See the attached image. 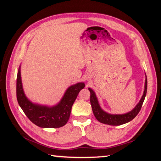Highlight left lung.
<instances>
[{
	"mask_svg": "<svg viewBox=\"0 0 161 161\" xmlns=\"http://www.w3.org/2000/svg\"><path fill=\"white\" fill-rule=\"evenodd\" d=\"M147 80H145V91L144 93H143L142 97L141 100H140L139 103L136 105V107L133 109L131 111H130L126 114L122 115H111L108 114L107 113L104 112L102 109L100 108V105L98 104L97 99L95 96V94L94 91L91 89V88H88L90 93H91V97H90V102L92 107V110H93V114L95 117L99 122L103 124L108 125H113V126H118L123 124H125L126 122H129L134 118L136 115L138 114L141 109V107L143 104V102L145 100V98L147 94Z\"/></svg>",
	"mask_w": 161,
	"mask_h": 161,
	"instance_id": "obj_1",
	"label": "left lung"
}]
</instances>
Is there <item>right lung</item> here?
Here are the masks:
<instances>
[{
  "mask_svg": "<svg viewBox=\"0 0 161 161\" xmlns=\"http://www.w3.org/2000/svg\"><path fill=\"white\" fill-rule=\"evenodd\" d=\"M84 83H77L67 89L62 100L53 107L32 104L23 93L20 68L16 78L17 101L24 114L34 124L42 128H59L64 126L70 118L71 108Z\"/></svg>",
  "mask_w": 161,
  "mask_h": 161,
  "instance_id": "obj_1",
  "label": "right lung"
}]
</instances>
